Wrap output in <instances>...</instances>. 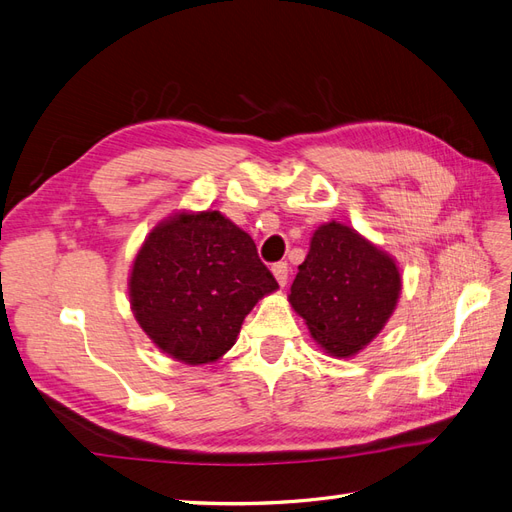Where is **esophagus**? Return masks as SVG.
<instances>
[{
  "instance_id": "34e87169",
  "label": "esophagus",
  "mask_w": 512,
  "mask_h": 512,
  "mask_svg": "<svg viewBox=\"0 0 512 512\" xmlns=\"http://www.w3.org/2000/svg\"><path fill=\"white\" fill-rule=\"evenodd\" d=\"M271 271H273V275H275L277 284H280V286H286V282H288V273H290L288 262H275V265L271 267Z\"/></svg>"
}]
</instances>
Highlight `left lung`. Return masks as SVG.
<instances>
[{
    "label": "left lung",
    "instance_id": "1",
    "mask_svg": "<svg viewBox=\"0 0 512 512\" xmlns=\"http://www.w3.org/2000/svg\"><path fill=\"white\" fill-rule=\"evenodd\" d=\"M399 294L395 260L333 220L314 232L288 301L324 352L350 359L384 329Z\"/></svg>",
    "mask_w": 512,
    "mask_h": 512
}]
</instances>
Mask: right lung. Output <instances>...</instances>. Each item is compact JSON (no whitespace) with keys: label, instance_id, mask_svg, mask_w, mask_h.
<instances>
[{"label":"right lung","instance_id":"obj_1","mask_svg":"<svg viewBox=\"0 0 512 512\" xmlns=\"http://www.w3.org/2000/svg\"><path fill=\"white\" fill-rule=\"evenodd\" d=\"M252 237L220 211H181L153 228L130 271L136 322L185 365L218 361L252 307L275 292Z\"/></svg>","mask_w":512,"mask_h":512}]
</instances>
